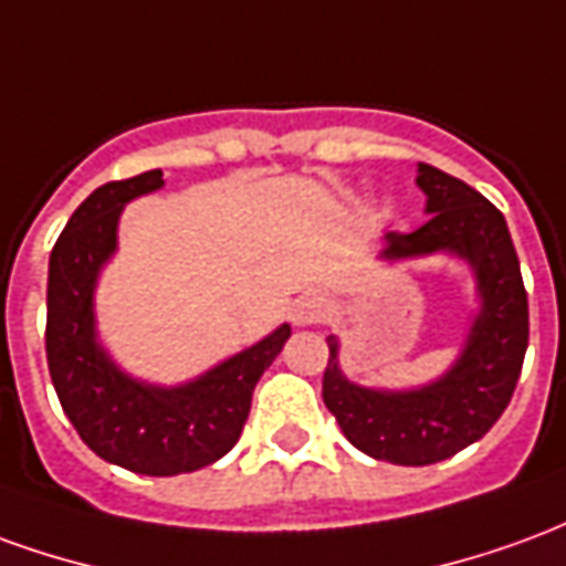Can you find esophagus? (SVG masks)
Here are the masks:
<instances>
[{
    "label": "esophagus",
    "mask_w": 566,
    "mask_h": 566,
    "mask_svg": "<svg viewBox=\"0 0 566 566\" xmlns=\"http://www.w3.org/2000/svg\"><path fill=\"white\" fill-rule=\"evenodd\" d=\"M324 312H327V296L303 294L294 306H291V321H294L296 327H308V324L321 321Z\"/></svg>",
    "instance_id": "obj_1"
}]
</instances>
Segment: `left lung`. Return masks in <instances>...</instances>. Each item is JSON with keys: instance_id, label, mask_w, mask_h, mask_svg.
Segmentation results:
<instances>
[{"instance_id": "8db88e82", "label": "left lung", "mask_w": 566, "mask_h": 566, "mask_svg": "<svg viewBox=\"0 0 566 566\" xmlns=\"http://www.w3.org/2000/svg\"><path fill=\"white\" fill-rule=\"evenodd\" d=\"M427 218L412 233H388L381 260L451 254L475 275V312L458 360L437 381L385 391L345 379L339 339L327 336L324 406L345 439L369 458L400 467H427L458 454L494 427L510 406L527 352V291L510 227L479 190L437 166L418 163Z\"/></svg>"}]
</instances>
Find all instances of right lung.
<instances>
[{"label":"right lung","mask_w":566,"mask_h":566,"mask_svg":"<svg viewBox=\"0 0 566 566\" xmlns=\"http://www.w3.org/2000/svg\"><path fill=\"white\" fill-rule=\"evenodd\" d=\"M163 187L160 169L96 187L69 218L48 266V369L60 406L103 461L142 475L209 467L233 449L251 412L254 385L291 336L282 324L245 352L185 385H148L117 367L96 336L93 291L117 248L129 199Z\"/></svg>","instance_id":"1"}]
</instances>
